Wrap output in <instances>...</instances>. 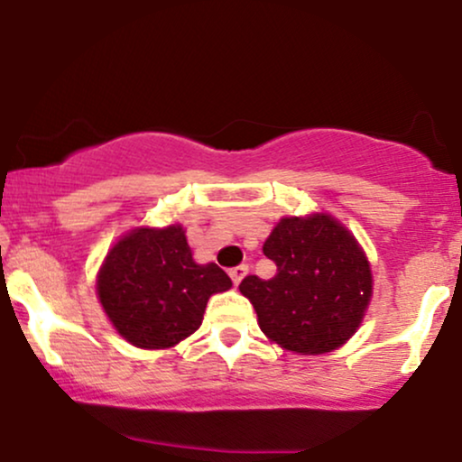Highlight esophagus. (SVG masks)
Returning <instances> with one entry per match:
<instances>
[{"label":"esophagus","mask_w":462,"mask_h":462,"mask_svg":"<svg viewBox=\"0 0 462 462\" xmlns=\"http://www.w3.org/2000/svg\"><path fill=\"white\" fill-rule=\"evenodd\" d=\"M247 271H249L247 264H241V266L230 268V277H232V282H235V285H238V283L243 282V277H245V274H247Z\"/></svg>","instance_id":"1"}]
</instances>
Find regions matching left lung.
<instances>
[{"instance_id": "left-lung-1", "label": "left lung", "mask_w": 462, "mask_h": 462, "mask_svg": "<svg viewBox=\"0 0 462 462\" xmlns=\"http://www.w3.org/2000/svg\"><path fill=\"white\" fill-rule=\"evenodd\" d=\"M273 279L245 277L264 335L296 354H324L347 341L371 300V268L356 238L328 215L285 217L264 243Z\"/></svg>"}]
</instances>
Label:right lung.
<instances>
[{
    "label": "right lung",
    "mask_w": 462,
    "mask_h": 462,
    "mask_svg": "<svg viewBox=\"0 0 462 462\" xmlns=\"http://www.w3.org/2000/svg\"><path fill=\"white\" fill-rule=\"evenodd\" d=\"M230 285L217 264H196L180 226L140 227L108 251L97 294L127 341L162 349L200 328L208 296Z\"/></svg>",
    "instance_id": "add662e5"
}]
</instances>
